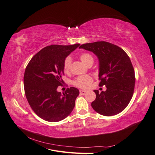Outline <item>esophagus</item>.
Returning a JSON list of instances; mask_svg holds the SVG:
<instances>
[{
    "label": "esophagus",
    "instance_id": "esophagus-1",
    "mask_svg": "<svg viewBox=\"0 0 155 155\" xmlns=\"http://www.w3.org/2000/svg\"><path fill=\"white\" fill-rule=\"evenodd\" d=\"M79 93H80V94H81V95H85V94H86L87 91H83V90H80L79 91Z\"/></svg>",
    "mask_w": 155,
    "mask_h": 155
}]
</instances>
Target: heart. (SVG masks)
I'll return each instance as SVG.
<instances>
[{"mask_svg":"<svg viewBox=\"0 0 155 155\" xmlns=\"http://www.w3.org/2000/svg\"><path fill=\"white\" fill-rule=\"evenodd\" d=\"M80 59L82 61V62L85 63L87 66L90 64H92L94 62V58L92 56L88 53H82L79 55ZM72 63V58L70 56H68L64 59L63 61V70L64 72H68L70 65ZM93 81V79L91 76L88 75H84V76H81L74 79L72 84L77 87L81 88H87Z\"/></svg>","mask_w":155,"mask_h":155,"instance_id":"1","label":"heart"}]
</instances>
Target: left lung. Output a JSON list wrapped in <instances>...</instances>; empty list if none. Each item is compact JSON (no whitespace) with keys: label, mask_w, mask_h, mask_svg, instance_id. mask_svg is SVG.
Segmentation results:
<instances>
[{"label":"left lung","mask_w":155,"mask_h":155,"mask_svg":"<svg viewBox=\"0 0 155 155\" xmlns=\"http://www.w3.org/2000/svg\"><path fill=\"white\" fill-rule=\"evenodd\" d=\"M80 48L92 51L99 59L100 87L106 91H94L96 97L91 105L97 113L110 116L123 111L133 97L134 70L128 55L119 46L106 41L83 44Z\"/></svg>","instance_id":"left-lung-1"}]
</instances>
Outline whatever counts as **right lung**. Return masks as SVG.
Instances as JSON below:
<instances>
[{"label":"right lung","instance_id":"right-lung-1","mask_svg":"<svg viewBox=\"0 0 155 155\" xmlns=\"http://www.w3.org/2000/svg\"><path fill=\"white\" fill-rule=\"evenodd\" d=\"M79 45L46 46L27 65L24 75L25 95L31 109L44 120L61 121L74 109L79 94L78 89L68 88L62 94L57 88L62 85L64 59Z\"/></svg>","mask_w":155,"mask_h":155}]
</instances>
